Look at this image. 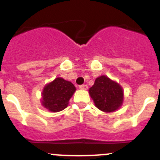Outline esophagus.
I'll use <instances>...</instances> for the list:
<instances>
[{"mask_svg":"<svg viewBox=\"0 0 160 160\" xmlns=\"http://www.w3.org/2000/svg\"><path fill=\"white\" fill-rule=\"evenodd\" d=\"M87 88H88V87H87V85L86 84L79 86V89H81V90H87Z\"/></svg>","mask_w":160,"mask_h":160,"instance_id":"1","label":"esophagus"}]
</instances>
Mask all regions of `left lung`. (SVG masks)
I'll return each instance as SVG.
<instances>
[{
	"instance_id": "8db88e82",
	"label": "left lung",
	"mask_w": 160,
	"mask_h": 160,
	"mask_svg": "<svg viewBox=\"0 0 160 160\" xmlns=\"http://www.w3.org/2000/svg\"><path fill=\"white\" fill-rule=\"evenodd\" d=\"M89 93L95 107L106 113L117 111L123 102L122 87L105 75L95 79Z\"/></svg>"
}]
</instances>
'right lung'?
Returning a JSON list of instances; mask_svg holds the SVG:
<instances>
[{
  "mask_svg": "<svg viewBox=\"0 0 160 160\" xmlns=\"http://www.w3.org/2000/svg\"><path fill=\"white\" fill-rule=\"evenodd\" d=\"M75 90L73 83L62 78H57L44 87L42 93V106L51 112L62 111L67 107Z\"/></svg>",
  "mask_w": 160,
  "mask_h": 160,
  "instance_id": "right-lung-1",
  "label": "right lung"
}]
</instances>
